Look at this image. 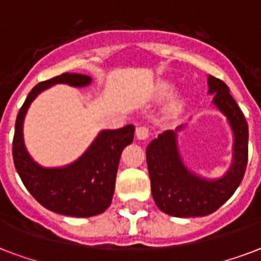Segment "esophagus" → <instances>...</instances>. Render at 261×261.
I'll return each instance as SVG.
<instances>
[{"instance_id":"obj_1","label":"esophagus","mask_w":261,"mask_h":261,"mask_svg":"<svg viewBox=\"0 0 261 261\" xmlns=\"http://www.w3.org/2000/svg\"><path fill=\"white\" fill-rule=\"evenodd\" d=\"M136 137L139 140H145V139H148L149 137V130L148 128H145V126H139L136 129Z\"/></svg>"}]
</instances>
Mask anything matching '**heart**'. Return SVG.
Instances as JSON below:
<instances>
[{"instance_id":"1","label":"heart","mask_w":261,"mask_h":261,"mask_svg":"<svg viewBox=\"0 0 261 261\" xmlns=\"http://www.w3.org/2000/svg\"><path fill=\"white\" fill-rule=\"evenodd\" d=\"M174 91L175 88L171 83H162V84H159L156 91H155V99L158 102H165L174 95ZM179 108H181V105L178 102H174L171 105V110H178Z\"/></svg>"}]
</instances>
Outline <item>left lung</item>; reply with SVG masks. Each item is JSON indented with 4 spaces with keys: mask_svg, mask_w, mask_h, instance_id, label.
Instances as JSON below:
<instances>
[{
    "mask_svg": "<svg viewBox=\"0 0 261 261\" xmlns=\"http://www.w3.org/2000/svg\"><path fill=\"white\" fill-rule=\"evenodd\" d=\"M208 88L214 95L213 103L227 117L233 129V163L222 178H203L188 170L179 156L177 132L184 128L182 125L153 139L145 151L151 192L159 210L171 217H205L215 213L233 196L245 174L248 122L225 83L208 76Z\"/></svg>",
    "mask_w": 261,
    "mask_h": 261,
    "instance_id": "1",
    "label": "left lung"
}]
</instances>
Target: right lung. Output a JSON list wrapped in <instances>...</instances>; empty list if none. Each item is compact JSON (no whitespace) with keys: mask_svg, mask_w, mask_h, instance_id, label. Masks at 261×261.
Wrapping results in <instances>:
<instances>
[{"mask_svg":"<svg viewBox=\"0 0 261 261\" xmlns=\"http://www.w3.org/2000/svg\"><path fill=\"white\" fill-rule=\"evenodd\" d=\"M86 87L87 74L62 73L36 84L28 94L16 118L13 136V162L24 187L38 203L53 213L68 217L88 218L105 213L112 204L116 175L122 149L133 141L135 126L102 130L86 152L65 167L39 166L25 149L23 139L24 117L34 99L54 84Z\"/></svg>","mask_w":261,"mask_h":261,"instance_id":"right-lung-1","label":"right lung"}]
</instances>
